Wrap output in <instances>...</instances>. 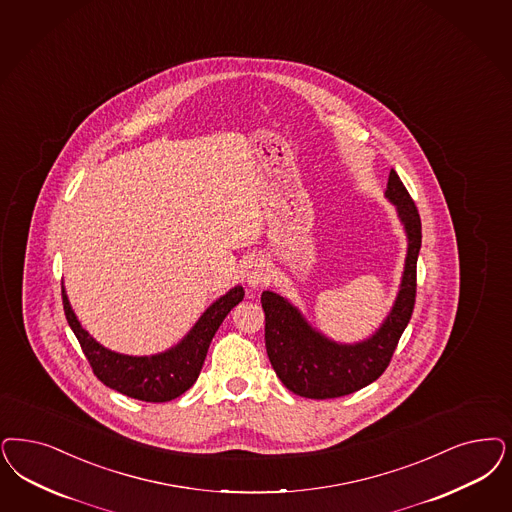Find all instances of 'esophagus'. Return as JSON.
Instances as JSON below:
<instances>
[{
	"instance_id": "34e87169",
	"label": "esophagus",
	"mask_w": 512,
	"mask_h": 512,
	"mask_svg": "<svg viewBox=\"0 0 512 512\" xmlns=\"http://www.w3.org/2000/svg\"><path fill=\"white\" fill-rule=\"evenodd\" d=\"M244 278H246L247 287L249 289H259L270 280V268L265 259L261 257H253L246 263L244 268Z\"/></svg>"
}]
</instances>
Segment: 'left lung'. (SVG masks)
<instances>
[{"mask_svg": "<svg viewBox=\"0 0 512 512\" xmlns=\"http://www.w3.org/2000/svg\"><path fill=\"white\" fill-rule=\"evenodd\" d=\"M386 198L405 227V270L395 302L369 338L342 344L308 323L297 306L274 291H263L268 359L283 386L308 399H335L372 384L388 369L391 355L410 321L416 300V263L422 247V221L414 200L395 170Z\"/></svg>", "mask_w": 512, "mask_h": 512, "instance_id": "8db88e82", "label": "left lung"}]
</instances>
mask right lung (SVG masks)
I'll return each instance as SVG.
<instances>
[{"instance_id": "add662e5", "label": "right lung", "mask_w": 512, "mask_h": 512, "mask_svg": "<svg viewBox=\"0 0 512 512\" xmlns=\"http://www.w3.org/2000/svg\"><path fill=\"white\" fill-rule=\"evenodd\" d=\"M244 299V287L234 285L229 293L215 300L194 323L193 329L176 346L155 355H126L111 352L85 331L71 310L62 287L64 312L71 331L77 336L90 367L107 388L145 403H166L193 386L204 365L213 336L230 310Z\"/></svg>"}]
</instances>
